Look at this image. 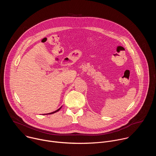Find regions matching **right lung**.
Returning <instances> with one entry per match:
<instances>
[{"mask_svg": "<svg viewBox=\"0 0 156 156\" xmlns=\"http://www.w3.org/2000/svg\"><path fill=\"white\" fill-rule=\"evenodd\" d=\"M62 108V107H60L58 109H57V110H55V111H54V112H51V113H48V114H43V115H48V114H54V113H55V112H58V111H59L60 110V109Z\"/></svg>", "mask_w": 156, "mask_h": 156, "instance_id": "add662e5", "label": "right lung"}]
</instances>
